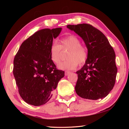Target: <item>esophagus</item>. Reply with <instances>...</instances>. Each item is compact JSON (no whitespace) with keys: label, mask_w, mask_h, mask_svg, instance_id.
<instances>
[{"label":"esophagus","mask_w":129,"mask_h":129,"mask_svg":"<svg viewBox=\"0 0 129 129\" xmlns=\"http://www.w3.org/2000/svg\"><path fill=\"white\" fill-rule=\"evenodd\" d=\"M70 73H71V72H69V71H65V76L69 75Z\"/></svg>","instance_id":"1"}]
</instances>
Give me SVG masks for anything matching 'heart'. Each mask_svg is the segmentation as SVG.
I'll return each mask as SVG.
<instances>
[{
  "mask_svg": "<svg viewBox=\"0 0 129 129\" xmlns=\"http://www.w3.org/2000/svg\"><path fill=\"white\" fill-rule=\"evenodd\" d=\"M62 51H69L67 54V60L61 62L58 68L62 70H72L75 69L79 64H84L88 57V49L81 45L77 37L69 35L60 39L57 44L51 45L49 50V56L52 61L55 64L60 62Z\"/></svg>",
  "mask_w": 129,
  "mask_h": 129,
  "instance_id": "1",
  "label": "heart"
}]
</instances>
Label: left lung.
<instances>
[{
	"label": "left lung",
	"mask_w": 129,
	"mask_h": 129,
	"mask_svg": "<svg viewBox=\"0 0 129 129\" xmlns=\"http://www.w3.org/2000/svg\"><path fill=\"white\" fill-rule=\"evenodd\" d=\"M67 28L83 39L88 51L85 64L76 72V93L85 99H103L115 82L117 68L114 49L104 34L89 24L68 25Z\"/></svg>",
	"instance_id": "1"
}]
</instances>
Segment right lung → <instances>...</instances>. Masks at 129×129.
<instances>
[{"label": "right lung", "mask_w": 129, "mask_h": 129, "mask_svg": "<svg viewBox=\"0 0 129 129\" xmlns=\"http://www.w3.org/2000/svg\"><path fill=\"white\" fill-rule=\"evenodd\" d=\"M61 28L38 30L21 44L14 60L13 74L20 97L27 104L40 106L52 99L64 71L56 68L50 47Z\"/></svg>", "instance_id": "obj_1"}]
</instances>
